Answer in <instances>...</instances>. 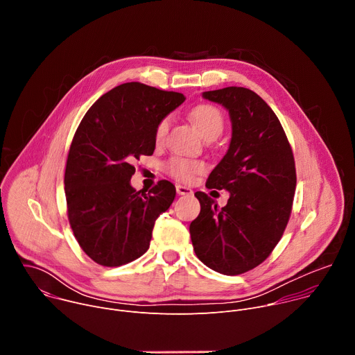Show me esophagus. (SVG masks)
I'll use <instances>...</instances> for the list:
<instances>
[{"instance_id":"34e87169","label":"esophagus","mask_w":355,"mask_h":355,"mask_svg":"<svg viewBox=\"0 0 355 355\" xmlns=\"http://www.w3.org/2000/svg\"><path fill=\"white\" fill-rule=\"evenodd\" d=\"M175 189H177L178 195H192L193 193L189 187H184V185H177Z\"/></svg>"}]
</instances>
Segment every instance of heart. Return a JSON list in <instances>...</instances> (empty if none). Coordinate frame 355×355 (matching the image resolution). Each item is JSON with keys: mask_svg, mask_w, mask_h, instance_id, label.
Listing matches in <instances>:
<instances>
[{"mask_svg": "<svg viewBox=\"0 0 355 355\" xmlns=\"http://www.w3.org/2000/svg\"><path fill=\"white\" fill-rule=\"evenodd\" d=\"M189 116L195 123L196 129L199 130V133L205 139L209 136H219L223 130L225 122H223L222 112L214 105H209V104L198 105L191 111ZM168 125H170L168 118H164L157 123L156 132H155V139L157 143L163 141V139L166 137ZM166 168L173 178L188 182L195 177V174L205 170V164L199 160H191L185 157H173L167 162Z\"/></svg>", "mask_w": 355, "mask_h": 355, "instance_id": "b5f03b06", "label": "heart"}]
</instances>
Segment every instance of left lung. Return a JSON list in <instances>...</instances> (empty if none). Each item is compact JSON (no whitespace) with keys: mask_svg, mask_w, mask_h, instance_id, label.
Instances as JSON below:
<instances>
[{"mask_svg":"<svg viewBox=\"0 0 355 355\" xmlns=\"http://www.w3.org/2000/svg\"><path fill=\"white\" fill-rule=\"evenodd\" d=\"M202 96L230 115L227 153L207 181L230 196L219 209L205 192H195L200 212L191 222V240L207 267L239 275L260 266L284 234L296 187L293 153L279 119L254 91L226 87Z\"/></svg>","mask_w":355,"mask_h":355,"instance_id":"left-lung-1","label":"left lung"}]
</instances>
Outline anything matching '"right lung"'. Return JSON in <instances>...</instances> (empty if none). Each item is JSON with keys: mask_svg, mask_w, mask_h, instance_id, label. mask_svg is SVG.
Listing matches in <instances>:
<instances>
[{"mask_svg": "<svg viewBox=\"0 0 355 355\" xmlns=\"http://www.w3.org/2000/svg\"><path fill=\"white\" fill-rule=\"evenodd\" d=\"M184 101L180 92L125 83L101 96L78 125L64 173L67 216L96 264L119 267L143 256L156 219L173 204L170 181L137 192L132 163L153 155L157 123Z\"/></svg>", "mask_w": 355, "mask_h": 355, "instance_id": "add662e5", "label": "right lung"}]
</instances>
